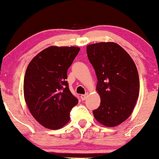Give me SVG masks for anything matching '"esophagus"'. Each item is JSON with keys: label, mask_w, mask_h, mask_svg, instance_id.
<instances>
[{"label": "esophagus", "mask_w": 159, "mask_h": 159, "mask_svg": "<svg viewBox=\"0 0 159 159\" xmlns=\"http://www.w3.org/2000/svg\"><path fill=\"white\" fill-rule=\"evenodd\" d=\"M87 97H88V93H86V94H83V95H81V99H82V100H86V98H87Z\"/></svg>", "instance_id": "obj_1"}]
</instances>
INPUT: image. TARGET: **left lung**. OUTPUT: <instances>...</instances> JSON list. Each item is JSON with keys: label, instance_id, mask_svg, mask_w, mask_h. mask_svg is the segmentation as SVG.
I'll use <instances>...</instances> for the list:
<instances>
[{"label": "left lung", "instance_id": "1", "mask_svg": "<svg viewBox=\"0 0 159 159\" xmlns=\"http://www.w3.org/2000/svg\"><path fill=\"white\" fill-rule=\"evenodd\" d=\"M88 59L97 78L100 105L93 111L96 120L108 128L123 123L132 114L139 96L138 70L130 55L115 42L86 46Z\"/></svg>", "mask_w": 159, "mask_h": 159}]
</instances>
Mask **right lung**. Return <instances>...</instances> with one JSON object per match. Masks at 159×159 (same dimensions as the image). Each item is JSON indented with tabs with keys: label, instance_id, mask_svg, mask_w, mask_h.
I'll return each instance as SVG.
<instances>
[{
	"label": "right lung",
	"instance_id": "1",
	"mask_svg": "<svg viewBox=\"0 0 159 159\" xmlns=\"http://www.w3.org/2000/svg\"><path fill=\"white\" fill-rule=\"evenodd\" d=\"M80 48L49 46L28 64L24 79V97L30 113L48 129L57 130L70 121V113L78 103L68 86L67 70Z\"/></svg>",
	"mask_w": 159,
	"mask_h": 159
}]
</instances>
